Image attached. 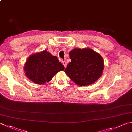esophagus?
Segmentation results:
<instances>
[{
    "mask_svg": "<svg viewBox=\"0 0 132 132\" xmlns=\"http://www.w3.org/2000/svg\"><path fill=\"white\" fill-rule=\"evenodd\" d=\"M62 64H63V65L64 66V68H66V66H67V63H66V61H63L62 62Z\"/></svg>",
    "mask_w": 132,
    "mask_h": 132,
    "instance_id": "esophagus-1",
    "label": "esophagus"
}]
</instances>
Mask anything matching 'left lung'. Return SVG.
Returning <instances> with one entry per match:
<instances>
[{"mask_svg": "<svg viewBox=\"0 0 132 132\" xmlns=\"http://www.w3.org/2000/svg\"><path fill=\"white\" fill-rule=\"evenodd\" d=\"M69 55L71 61L64 72L78 86L90 85L102 76L104 66L103 59L94 50L75 48L69 52Z\"/></svg>", "mask_w": 132, "mask_h": 132, "instance_id": "obj_1", "label": "left lung"}]
</instances>
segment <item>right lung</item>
Masks as SVG:
<instances>
[{
	"label": "right lung",
	"instance_id": "add662e5",
	"mask_svg": "<svg viewBox=\"0 0 132 132\" xmlns=\"http://www.w3.org/2000/svg\"><path fill=\"white\" fill-rule=\"evenodd\" d=\"M64 69V66L57 57L46 50L30 55L24 67L27 77L38 85H45L50 82L56 74Z\"/></svg>",
	"mask_w": 132,
	"mask_h": 132
}]
</instances>
